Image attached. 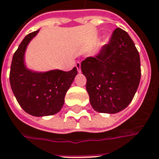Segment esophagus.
Here are the masks:
<instances>
[{
  "instance_id": "esophagus-1",
  "label": "esophagus",
  "mask_w": 159,
  "mask_h": 159,
  "mask_svg": "<svg viewBox=\"0 0 159 159\" xmlns=\"http://www.w3.org/2000/svg\"><path fill=\"white\" fill-rule=\"evenodd\" d=\"M75 66H76V68H77V71L78 72H81V63L80 62H77L76 64H75Z\"/></svg>"
}]
</instances>
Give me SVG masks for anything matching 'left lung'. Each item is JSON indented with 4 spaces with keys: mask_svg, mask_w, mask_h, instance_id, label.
<instances>
[{
    "mask_svg": "<svg viewBox=\"0 0 159 159\" xmlns=\"http://www.w3.org/2000/svg\"><path fill=\"white\" fill-rule=\"evenodd\" d=\"M86 91L94 111L117 113L130 103L140 81V58L135 44L123 30L116 29L107 45L94 57L81 63Z\"/></svg>",
    "mask_w": 159,
    "mask_h": 159,
    "instance_id": "left-lung-1",
    "label": "left lung"
}]
</instances>
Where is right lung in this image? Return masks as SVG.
Listing matches in <instances>:
<instances>
[{"instance_id":"add662e5","label":"right lung","mask_w":159,"mask_h":159,"mask_svg":"<svg viewBox=\"0 0 159 159\" xmlns=\"http://www.w3.org/2000/svg\"><path fill=\"white\" fill-rule=\"evenodd\" d=\"M39 30L27 35L13 55L10 84L19 104L24 111L36 117L54 115L60 111L65 96L77 75L76 67L65 72L59 69L34 71L27 67L25 53L30 42Z\"/></svg>"}]
</instances>
